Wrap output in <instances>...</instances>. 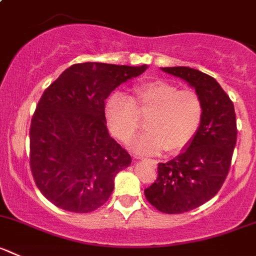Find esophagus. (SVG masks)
<instances>
[{
	"mask_svg": "<svg viewBox=\"0 0 256 256\" xmlns=\"http://www.w3.org/2000/svg\"><path fill=\"white\" fill-rule=\"evenodd\" d=\"M135 158H138V160H144V161L146 160L145 158H140V156H135ZM154 162H155V161H154Z\"/></svg>",
	"mask_w": 256,
	"mask_h": 256,
	"instance_id": "34e87169",
	"label": "esophagus"
}]
</instances>
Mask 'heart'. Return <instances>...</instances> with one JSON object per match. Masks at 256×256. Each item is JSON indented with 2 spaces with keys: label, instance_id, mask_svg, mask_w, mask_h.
<instances>
[{
  "label": "heart",
  "instance_id": "heart-1",
  "mask_svg": "<svg viewBox=\"0 0 256 256\" xmlns=\"http://www.w3.org/2000/svg\"><path fill=\"white\" fill-rule=\"evenodd\" d=\"M146 118L148 130L132 138L131 148L141 154H156L162 148L170 154L185 150L196 135L204 108L198 92L178 90L166 81L138 84L132 98L115 92L108 98L105 116L111 132L122 141L130 140L140 126L138 115Z\"/></svg>",
  "mask_w": 256,
  "mask_h": 256
}]
</instances>
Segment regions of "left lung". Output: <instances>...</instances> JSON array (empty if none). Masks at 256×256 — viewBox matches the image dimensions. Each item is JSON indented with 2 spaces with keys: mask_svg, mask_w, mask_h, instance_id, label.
Wrapping results in <instances>:
<instances>
[{
  "mask_svg": "<svg viewBox=\"0 0 256 256\" xmlns=\"http://www.w3.org/2000/svg\"><path fill=\"white\" fill-rule=\"evenodd\" d=\"M161 70L195 88L204 108L190 145L172 160L158 164V178L144 191L158 212L181 214L209 202L224 184L236 145V116L232 100L214 78L185 66Z\"/></svg>",
  "mask_w": 256,
  "mask_h": 256,
  "instance_id": "left-lung-1",
  "label": "left lung"
}]
</instances>
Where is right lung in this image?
<instances>
[{
  "label": "right lung",
  "instance_id": "obj_1",
  "mask_svg": "<svg viewBox=\"0 0 256 256\" xmlns=\"http://www.w3.org/2000/svg\"><path fill=\"white\" fill-rule=\"evenodd\" d=\"M148 65L76 64L44 90L30 128V165L37 188L57 208L90 212L105 204L131 156L110 136L105 100Z\"/></svg>",
  "mask_w": 256,
  "mask_h": 256
}]
</instances>
